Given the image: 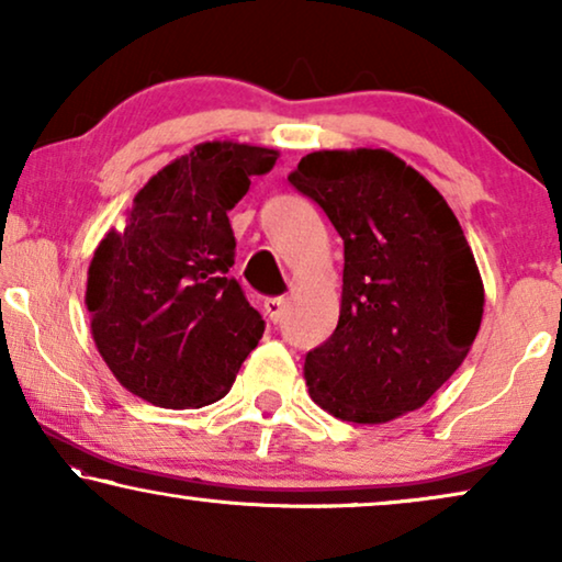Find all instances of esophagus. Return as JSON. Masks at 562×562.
<instances>
[{
  "instance_id": "1",
  "label": "esophagus",
  "mask_w": 562,
  "mask_h": 562,
  "mask_svg": "<svg viewBox=\"0 0 562 562\" xmlns=\"http://www.w3.org/2000/svg\"><path fill=\"white\" fill-rule=\"evenodd\" d=\"M263 308H266L268 319H271L273 324H276V322H281L283 308H286V299H283V296H271V299H266V301H263Z\"/></svg>"
}]
</instances>
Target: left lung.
I'll return each instance as SVG.
<instances>
[{"label": "left lung", "mask_w": 562, "mask_h": 562, "mask_svg": "<svg viewBox=\"0 0 562 562\" xmlns=\"http://www.w3.org/2000/svg\"><path fill=\"white\" fill-rule=\"evenodd\" d=\"M289 182L345 240L339 322L306 355L308 395L335 418L370 426L418 411L467 360L484 314L457 215L387 149L312 151Z\"/></svg>", "instance_id": "8db88e82"}]
</instances>
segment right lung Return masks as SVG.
<instances>
[{
    "mask_svg": "<svg viewBox=\"0 0 562 562\" xmlns=\"http://www.w3.org/2000/svg\"><path fill=\"white\" fill-rule=\"evenodd\" d=\"M276 159L266 146L198 144L136 192L124 233L99 243L86 286L91 335L128 393L159 408H202L233 387L266 324L227 276V213Z\"/></svg>",
    "mask_w": 562,
    "mask_h": 562,
    "instance_id": "1",
    "label": "right lung"
}]
</instances>
